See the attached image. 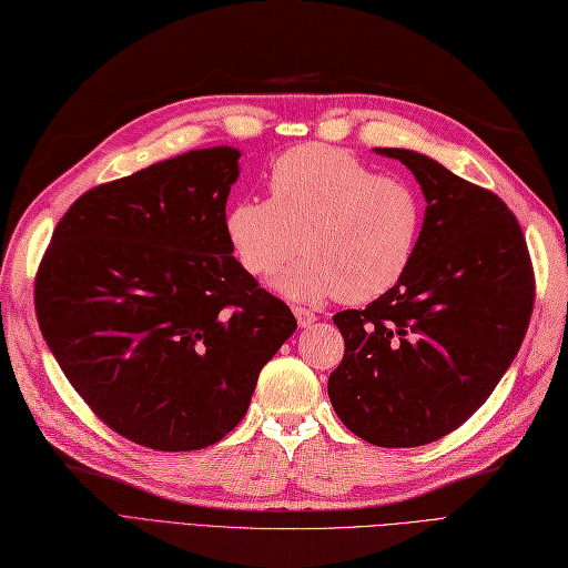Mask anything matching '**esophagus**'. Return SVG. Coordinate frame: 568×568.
<instances>
[{
    "instance_id": "34e87169",
    "label": "esophagus",
    "mask_w": 568,
    "mask_h": 568,
    "mask_svg": "<svg viewBox=\"0 0 568 568\" xmlns=\"http://www.w3.org/2000/svg\"><path fill=\"white\" fill-rule=\"evenodd\" d=\"M292 311H295V318H297L300 327H308V325L316 323V314H314V311H308V308H304V306H292Z\"/></svg>"
}]
</instances>
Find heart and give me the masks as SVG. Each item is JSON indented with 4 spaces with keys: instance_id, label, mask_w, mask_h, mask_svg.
<instances>
[{
    "instance_id": "obj_1",
    "label": "heart",
    "mask_w": 568,
    "mask_h": 568,
    "mask_svg": "<svg viewBox=\"0 0 568 568\" xmlns=\"http://www.w3.org/2000/svg\"><path fill=\"white\" fill-rule=\"evenodd\" d=\"M271 197H243L224 216L226 241L252 276H273L304 257L276 287L297 302L365 304L413 264L425 203L410 181L377 174L331 145H300L268 172Z\"/></svg>"
}]
</instances>
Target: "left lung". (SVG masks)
Returning a JSON list of instances; mask_svg holds the SVG:
<instances>
[{"mask_svg": "<svg viewBox=\"0 0 568 568\" xmlns=\"http://www.w3.org/2000/svg\"><path fill=\"white\" fill-rule=\"evenodd\" d=\"M425 226L406 276L333 316L344 356L327 379L337 417L363 442L413 448L477 413L515 361L534 311V266L503 200L406 149Z\"/></svg>", "mask_w": 568, "mask_h": 568, "instance_id": "left-lung-1", "label": "left lung"}]
</instances>
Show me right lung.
Wrapping results in <instances>:
<instances>
[{"label":"right lung","mask_w":568,"mask_h":568,"mask_svg":"<svg viewBox=\"0 0 568 568\" xmlns=\"http://www.w3.org/2000/svg\"><path fill=\"white\" fill-rule=\"evenodd\" d=\"M237 158L231 145L189 151L87 191L34 278L40 331L68 382L145 448L222 442L297 327L226 241Z\"/></svg>","instance_id":"add662e5"}]
</instances>
